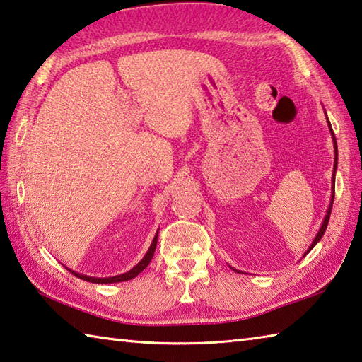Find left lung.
Returning a JSON list of instances; mask_svg holds the SVG:
<instances>
[{
	"mask_svg": "<svg viewBox=\"0 0 362 362\" xmlns=\"http://www.w3.org/2000/svg\"><path fill=\"white\" fill-rule=\"evenodd\" d=\"M328 119V117H327ZM328 125H329V132H331V136H332V143H334V175H332V196H331V204H329V207H328V211H327V215H325V219H323V223H322V228H320V230H318V233L315 235V238L313 240V245L309 246V250H308V252L313 250V247L320 242V238L323 237V233H325V230H327V228H328V223H329V216H331V210H332V201H334V185H336V168H337V143H336V136H334V132H332V129H331V124H329V120H328ZM306 252V254H308ZM306 254H304V256H306ZM232 270H235V268H232ZM237 272V270H235Z\"/></svg>",
	"mask_w": 362,
	"mask_h": 362,
	"instance_id": "8db88e82",
	"label": "left lung"
}]
</instances>
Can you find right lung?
Segmentation results:
<instances>
[{
    "instance_id": "right-lung-1",
    "label": "right lung",
    "mask_w": 362,
    "mask_h": 362,
    "mask_svg": "<svg viewBox=\"0 0 362 362\" xmlns=\"http://www.w3.org/2000/svg\"><path fill=\"white\" fill-rule=\"evenodd\" d=\"M157 240H158V232L155 233V237H153V240H152V245H151V247H148V251L146 252V256L143 257V260L139 262L138 265H134L130 272H127V273H124V274H117V276H112V278H92V276H86V274H80V273H76V272H72V270H67L72 273V274H75L76 278H80V279H83V281H88V282H94V284H112V282H122V281H129V279H133V278H136V276L144 270V268L151 264V260H152V257H153V252H155V247H157Z\"/></svg>"
}]
</instances>
